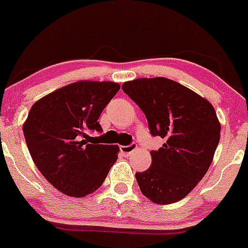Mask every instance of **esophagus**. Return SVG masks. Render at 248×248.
<instances>
[{"instance_id": "obj_1", "label": "esophagus", "mask_w": 248, "mask_h": 248, "mask_svg": "<svg viewBox=\"0 0 248 248\" xmlns=\"http://www.w3.org/2000/svg\"><path fill=\"white\" fill-rule=\"evenodd\" d=\"M137 149V144H135V143H131L130 145H121V152L123 153L124 155H130L132 152H135V150Z\"/></svg>"}]
</instances>
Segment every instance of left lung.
Returning a JSON list of instances; mask_svg holds the SVG:
<instances>
[{"mask_svg":"<svg viewBox=\"0 0 248 248\" xmlns=\"http://www.w3.org/2000/svg\"><path fill=\"white\" fill-rule=\"evenodd\" d=\"M122 88L144 112L153 136L166 140L150 152V167L136 173L142 193L155 204L183 200L208 172L219 142L214 106L166 78H136Z\"/></svg>","mask_w":248,"mask_h":248,"instance_id":"1","label":"left lung"}]
</instances>
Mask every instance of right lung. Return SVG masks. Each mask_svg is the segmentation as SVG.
Returning a JSON list of instances; mask_svg holds the SVG:
<instances>
[{
    "label": "right lung",
    "instance_id": "right-lung-1",
    "mask_svg": "<svg viewBox=\"0 0 248 248\" xmlns=\"http://www.w3.org/2000/svg\"><path fill=\"white\" fill-rule=\"evenodd\" d=\"M121 86L111 81H78L56 89L31 107L25 121L27 148L39 172L70 197H85L103 185L118 159L117 144L92 142L98 119Z\"/></svg>",
    "mask_w": 248,
    "mask_h": 248
}]
</instances>
